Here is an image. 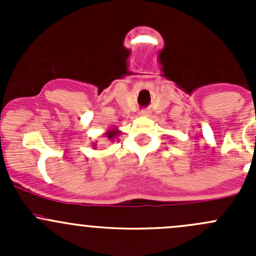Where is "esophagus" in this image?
<instances>
[{"instance_id": "obj_1", "label": "esophagus", "mask_w": 256, "mask_h": 256, "mask_svg": "<svg viewBox=\"0 0 256 256\" xmlns=\"http://www.w3.org/2000/svg\"><path fill=\"white\" fill-rule=\"evenodd\" d=\"M141 115L148 116V115H150V112H146V110H144V112H141Z\"/></svg>"}]
</instances>
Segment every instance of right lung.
Instances as JSON below:
<instances>
[{
	"instance_id": "1",
	"label": "right lung",
	"mask_w": 256,
	"mask_h": 256,
	"mask_svg": "<svg viewBox=\"0 0 256 256\" xmlns=\"http://www.w3.org/2000/svg\"><path fill=\"white\" fill-rule=\"evenodd\" d=\"M118 134H120V131H118V128H110V130H108L104 134V135H105V138H108V140L112 141V140H115L116 138H118ZM94 147H95V146H94Z\"/></svg>"
}]
</instances>
